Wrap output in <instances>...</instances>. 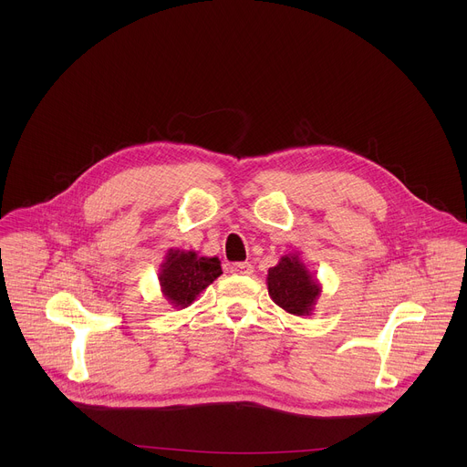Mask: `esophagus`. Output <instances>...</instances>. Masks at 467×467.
Returning a JSON list of instances; mask_svg holds the SVG:
<instances>
[{"instance_id":"obj_1","label":"esophagus","mask_w":467,"mask_h":467,"mask_svg":"<svg viewBox=\"0 0 467 467\" xmlns=\"http://www.w3.org/2000/svg\"><path fill=\"white\" fill-rule=\"evenodd\" d=\"M229 272L233 275H251L253 274V265L249 262H236L229 265Z\"/></svg>"}]
</instances>
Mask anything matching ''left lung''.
<instances>
[{
    "label": "left lung",
    "instance_id": "obj_1",
    "mask_svg": "<svg viewBox=\"0 0 467 467\" xmlns=\"http://www.w3.org/2000/svg\"><path fill=\"white\" fill-rule=\"evenodd\" d=\"M265 281L274 303L294 316H310L321 296L319 281L308 272L299 253L281 256Z\"/></svg>",
    "mask_w": 467,
    "mask_h": 467
}]
</instances>
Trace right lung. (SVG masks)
Returning <instances> with one entry per match:
<instances>
[{"mask_svg": "<svg viewBox=\"0 0 467 467\" xmlns=\"http://www.w3.org/2000/svg\"><path fill=\"white\" fill-rule=\"evenodd\" d=\"M222 274L218 256H199L195 251L168 249L159 268V285L164 299L181 310L190 306Z\"/></svg>", "mask_w": 467, "mask_h": 467, "instance_id": "obj_1", "label": "right lung"}]
</instances>
